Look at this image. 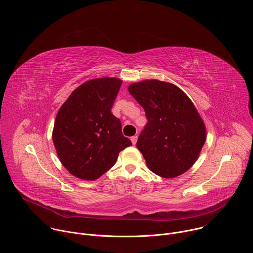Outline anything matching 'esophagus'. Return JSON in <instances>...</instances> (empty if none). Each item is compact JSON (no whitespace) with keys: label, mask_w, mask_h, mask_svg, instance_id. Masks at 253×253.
I'll list each match as a JSON object with an SVG mask.
<instances>
[{"label":"esophagus","mask_w":253,"mask_h":253,"mask_svg":"<svg viewBox=\"0 0 253 253\" xmlns=\"http://www.w3.org/2000/svg\"><path fill=\"white\" fill-rule=\"evenodd\" d=\"M130 141H131V143H132L133 145H135V144H136V141H137V135L131 136V137H130Z\"/></svg>","instance_id":"1"}]
</instances>
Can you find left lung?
I'll return each mask as SVG.
<instances>
[{"mask_svg": "<svg viewBox=\"0 0 253 253\" xmlns=\"http://www.w3.org/2000/svg\"><path fill=\"white\" fill-rule=\"evenodd\" d=\"M127 89L148 119L136 147L149 169L163 178L187 172L206 141L205 125L191 99L174 84L157 79L131 83Z\"/></svg>", "mask_w": 253, "mask_h": 253, "instance_id": "left-lung-1", "label": "left lung"}]
</instances>
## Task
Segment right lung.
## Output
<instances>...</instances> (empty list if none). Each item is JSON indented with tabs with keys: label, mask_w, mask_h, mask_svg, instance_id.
<instances>
[{
	"label": "right lung",
	"mask_w": 253,
	"mask_h": 253,
	"mask_svg": "<svg viewBox=\"0 0 253 253\" xmlns=\"http://www.w3.org/2000/svg\"><path fill=\"white\" fill-rule=\"evenodd\" d=\"M122 83L114 77L84 82L56 116L52 132L56 152L65 169L79 179H98L116 164L120 152L132 145L111 114Z\"/></svg>",
	"instance_id": "add662e5"
}]
</instances>
